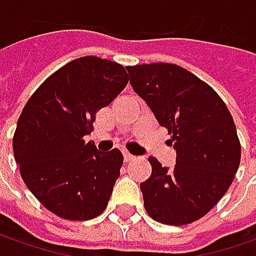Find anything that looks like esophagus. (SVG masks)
Wrapping results in <instances>:
<instances>
[{
  "instance_id": "34e87169",
  "label": "esophagus",
  "mask_w": 256,
  "mask_h": 256,
  "mask_svg": "<svg viewBox=\"0 0 256 256\" xmlns=\"http://www.w3.org/2000/svg\"><path fill=\"white\" fill-rule=\"evenodd\" d=\"M132 160H135L134 155H131L130 152H124V161H125V162H130V161H132Z\"/></svg>"
}]
</instances>
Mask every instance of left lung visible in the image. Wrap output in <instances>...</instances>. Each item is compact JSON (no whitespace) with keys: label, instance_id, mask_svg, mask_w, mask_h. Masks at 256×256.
I'll list each match as a JSON object with an SVG mask.
<instances>
[{"label":"left lung","instance_id":"8db88e82","mask_svg":"<svg viewBox=\"0 0 256 256\" xmlns=\"http://www.w3.org/2000/svg\"><path fill=\"white\" fill-rule=\"evenodd\" d=\"M130 82L168 130L176 150L170 171L150 156L151 176L141 184L148 215L165 225L198 221L231 186L241 144L230 110L206 82L175 64L128 66Z\"/></svg>","mask_w":256,"mask_h":256}]
</instances>
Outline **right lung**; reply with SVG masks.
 <instances>
[{"instance_id":"add662e5","label":"right lung","mask_w":256,"mask_h":256,"mask_svg":"<svg viewBox=\"0 0 256 256\" xmlns=\"http://www.w3.org/2000/svg\"><path fill=\"white\" fill-rule=\"evenodd\" d=\"M128 80L121 64L82 56L50 75L25 104L12 140L15 162L26 188L56 216L88 221L106 208L124 156L116 148L100 152L84 136Z\"/></svg>"}]
</instances>
